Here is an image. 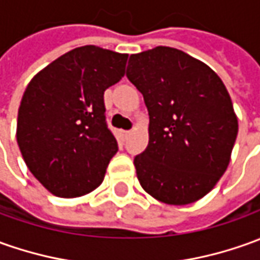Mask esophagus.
I'll list each match as a JSON object with an SVG mask.
<instances>
[{
  "instance_id": "esophagus-1",
  "label": "esophagus",
  "mask_w": 260,
  "mask_h": 260,
  "mask_svg": "<svg viewBox=\"0 0 260 260\" xmlns=\"http://www.w3.org/2000/svg\"><path fill=\"white\" fill-rule=\"evenodd\" d=\"M129 135H131V131H121V137H122V139H126Z\"/></svg>"
}]
</instances>
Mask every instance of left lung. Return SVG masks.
<instances>
[{"instance_id":"1","label":"left lung","mask_w":260,"mask_h":260,"mask_svg":"<svg viewBox=\"0 0 260 260\" xmlns=\"http://www.w3.org/2000/svg\"><path fill=\"white\" fill-rule=\"evenodd\" d=\"M126 77L144 95L149 142L134 165L146 193L188 205L209 193L231 162L238 116L218 74L181 49L132 54Z\"/></svg>"}]
</instances>
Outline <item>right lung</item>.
I'll return each mask as SVG.
<instances>
[{
	"instance_id": "obj_1",
	"label": "right lung",
	"mask_w": 260,
	"mask_h": 260,
	"mask_svg": "<svg viewBox=\"0 0 260 260\" xmlns=\"http://www.w3.org/2000/svg\"><path fill=\"white\" fill-rule=\"evenodd\" d=\"M128 54L95 45L68 51L34 77L22 95L17 142L31 174L52 195L78 198L100 186L118 151L104 92L125 75Z\"/></svg>"
}]
</instances>
